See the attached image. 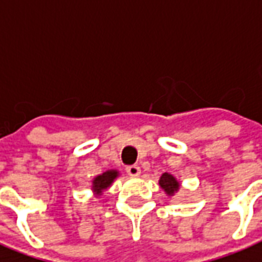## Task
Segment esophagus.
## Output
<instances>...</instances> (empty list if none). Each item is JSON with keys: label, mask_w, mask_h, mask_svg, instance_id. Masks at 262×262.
<instances>
[{"label": "esophagus", "mask_w": 262, "mask_h": 262, "mask_svg": "<svg viewBox=\"0 0 262 262\" xmlns=\"http://www.w3.org/2000/svg\"><path fill=\"white\" fill-rule=\"evenodd\" d=\"M125 171H127V173H128L129 176H139V173H141V168L138 167V165H128V167L125 168Z\"/></svg>", "instance_id": "34e87169"}]
</instances>
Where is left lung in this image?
Returning a JSON list of instances; mask_svg holds the SVG:
<instances>
[{"mask_svg":"<svg viewBox=\"0 0 262 262\" xmlns=\"http://www.w3.org/2000/svg\"><path fill=\"white\" fill-rule=\"evenodd\" d=\"M160 186L167 191V194L172 195L173 192L178 191V188H179V183L176 182V179L169 173H164L161 178H160Z\"/></svg>","mask_w":262,"mask_h":262,"instance_id":"8db88e82","label":"left lung"}]
</instances>
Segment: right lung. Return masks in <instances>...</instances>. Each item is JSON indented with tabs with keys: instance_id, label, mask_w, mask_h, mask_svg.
<instances>
[{
	"instance_id": "1",
	"label": "right lung",
	"mask_w": 262,
	"mask_h": 262,
	"mask_svg": "<svg viewBox=\"0 0 262 262\" xmlns=\"http://www.w3.org/2000/svg\"><path fill=\"white\" fill-rule=\"evenodd\" d=\"M117 176L116 171H108L103 172L102 175L97 176L94 180H93V187H94L95 191L101 192L103 188H106L111 186V183L113 182V179Z\"/></svg>"
}]
</instances>
